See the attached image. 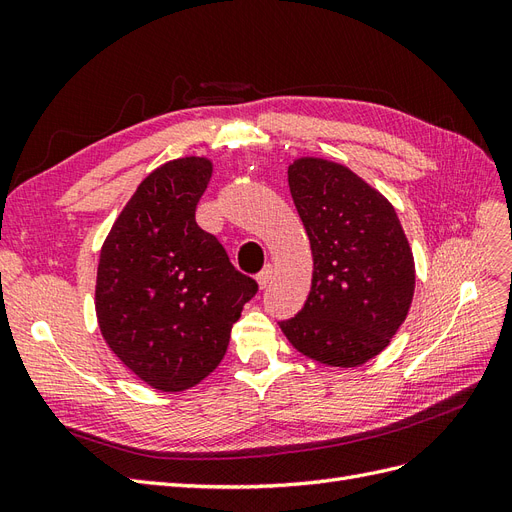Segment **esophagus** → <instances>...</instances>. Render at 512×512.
<instances>
[{"label": "esophagus", "mask_w": 512, "mask_h": 512, "mask_svg": "<svg viewBox=\"0 0 512 512\" xmlns=\"http://www.w3.org/2000/svg\"><path fill=\"white\" fill-rule=\"evenodd\" d=\"M271 277H273V267H271V265H267L265 269H262V271L258 273V277H256L258 288H260V290H265V288L269 286V282H271Z\"/></svg>", "instance_id": "obj_1"}]
</instances>
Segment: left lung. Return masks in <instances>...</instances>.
Wrapping results in <instances>:
<instances>
[{
  "instance_id": "8db88e82",
  "label": "left lung",
  "mask_w": 512,
  "mask_h": 512,
  "mask_svg": "<svg viewBox=\"0 0 512 512\" xmlns=\"http://www.w3.org/2000/svg\"><path fill=\"white\" fill-rule=\"evenodd\" d=\"M288 185L312 247V288L280 322L288 342L329 367H359L391 344L416 284L412 247L389 198L348 166L303 156Z\"/></svg>"
}]
</instances>
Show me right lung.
Returning a JSON list of instances; mask_svg holds the SVG:
<instances>
[{
    "label": "right lung",
    "instance_id": "1",
    "mask_svg": "<svg viewBox=\"0 0 512 512\" xmlns=\"http://www.w3.org/2000/svg\"><path fill=\"white\" fill-rule=\"evenodd\" d=\"M211 175L205 156L151 170L100 250V333L132 374L162 393L190 389L220 365L232 324L258 290L196 224Z\"/></svg>",
    "mask_w": 512,
    "mask_h": 512
}]
</instances>
